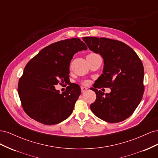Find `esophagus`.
Masks as SVG:
<instances>
[{"label": "esophagus", "mask_w": 158, "mask_h": 158, "mask_svg": "<svg viewBox=\"0 0 158 158\" xmlns=\"http://www.w3.org/2000/svg\"><path fill=\"white\" fill-rule=\"evenodd\" d=\"M87 90H88V88H87L84 87V86H82V87H81V91H82V92H86Z\"/></svg>", "instance_id": "obj_1"}]
</instances>
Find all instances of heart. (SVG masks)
<instances>
[{"mask_svg": "<svg viewBox=\"0 0 158 158\" xmlns=\"http://www.w3.org/2000/svg\"><path fill=\"white\" fill-rule=\"evenodd\" d=\"M92 55H95V54H90V55H89L88 56H92ZM88 83V81H84V82H83L84 84H87Z\"/></svg>", "mask_w": 158, "mask_h": 158, "instance_id": "obj_1", "label": "heart"}]
</instances>
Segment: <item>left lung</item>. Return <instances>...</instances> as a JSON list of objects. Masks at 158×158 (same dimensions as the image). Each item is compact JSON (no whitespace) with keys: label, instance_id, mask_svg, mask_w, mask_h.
Here are the masks:
<instances>
[{"label":"left lung","instance_id":"left-lung-1","mask_svg":"<svg viewBox=\"0 0 158 158\" xmlns=\"http://www.w3.org/2000/svg\"><path fill=\"white\" fill-rule=\"evenodd\" d=\"M89 50L103 59V74L95 82L96 99L90 105L95 116L115 123L128 118L140 103L144 94V70L142 61L131 47L124 43L94 37H83ZM109 87L104 94L97 88Z\"/></svg>","mask_w":158,"mask_h":158}]
</instances>
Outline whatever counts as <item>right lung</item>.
Segmentation results:
<instances>
[{
	"label": "right lung",
	"instance_id": "obj_1",
	"mask_svg": "<svg viewBox=\"0 0 158 158\" xmlns=\"http://www.w3.org/2000/svg\"><path fill=\"white\" fill-rule=\"evenodd\" d=\"M87 49L79 38L65 40L45 47L29 61L18 86L23 109L28 116L44 125H52L70 115L81 94L80 87L70 84L60 94L55 85L59 81L69 82L73 56Z\"/></svg>",
	"mask_w": 158,
	"mask_h": 158
}]
</instances>
